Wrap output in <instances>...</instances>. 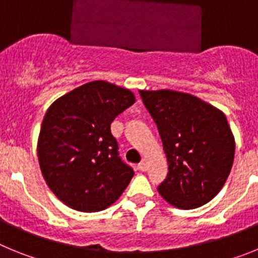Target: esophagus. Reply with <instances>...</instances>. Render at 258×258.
I'll return each mask as SVG.
<instances>
[{"label":"esophagus","mask_w":258,"mask_h":258,"mask_svg":"<svg viewBox=\"0 0 258 258\" xmlns=\"http://www.w3.org/2000/svg\"><path fill=\"white\" fill-rule=\"evenodd\" d=\"M138 169H140L141 172H146V170H147V163H146V161H141V163L138 164Z\"/></svg>","instance_id":"esophagus-1"}]
</instances>
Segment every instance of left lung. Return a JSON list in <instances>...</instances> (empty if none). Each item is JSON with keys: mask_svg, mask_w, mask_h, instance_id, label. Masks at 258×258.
Wrapping results in <instances>:
<instances>
[{"mask_svg": "<svg viewBox=\"0 0 258 258\" xmlns=\"http://www.w3.org/2000/svg\"><path fill=\"white\" fill-rule=\"evenodd\" d=\"M140 94L168 159V175L157 187L160 195L179 209L211 202L226 182L235 154L226 116L187 93L164 89Z\"/></svg>", "mask_w": 258, "mask_h": 258, "instance_id": "left-lung-1", "label": "left lung"}]
</instances>
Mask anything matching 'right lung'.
Masks as SVG:
<instances>
[{
    "label": "right lung",
    "instance_id": "1",
    "mask_svg": "<svg viewBox=\"0 0 258 258\" xmlns=\"http://www.w3.org/2000/svg\"><path fill=\"white\" fill-rule=\"evenodd\" d=\"M134 102L127 89L92 81L49 107L38 137V163L50 190L66 206L99 212L121 197L134 172L118 156L111 122Z\"/></svg>",
    "mask_w": 258,
    "mask_h": 258
}]
</instances>
